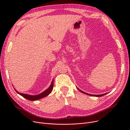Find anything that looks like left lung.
<instances>
[{
  "label": "left lung",
  "mask_w": 130,
  "mask_h": 130,
  "mask_svg": "<svg viewBox=\"0 0 130 130\" xmlns=\"http://www.w3.org/2000/svg\"><path fill=\"white\" fill-rule=\"evenodd\" d=\"M77 89L80 92H82V93H84V94H86V95H90V96H96V97H100V96H103V95H105V94H106L107 93H105V94H100V95H92V94H88V93H85V92H83V91H81L80 90H79L78 88H77Z\"/></svg>",
  "instance_id": "left-lung-1"
}]
</instances>
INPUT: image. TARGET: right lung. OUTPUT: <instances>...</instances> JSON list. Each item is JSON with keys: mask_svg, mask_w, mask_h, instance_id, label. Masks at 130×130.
<instances>
[{"mask_svg": "<svg viewBox=\"0 0 130 130\" xmlns=\"http://www.w3.org/2000/svg\"><path fill=\"white\" fill-rule=\"evenodd\" d=\"M53 81L54 80H53L52 82V84H51L50 86L46 90H45L44 92H42V93H40L38 95H30L23 94V93H19L15 89V90L18 94H19V95H21V96H22L23 97L25 98V99H26L27 100H28L29 101H36V100L41 99L47 96V95H48L51 93V92L53 90V84H54Z\"/></svg>", "mask_w": 130, "mask_h": 130, "instance_id": "add662e5", "label": "right lung"}]
</instances>
